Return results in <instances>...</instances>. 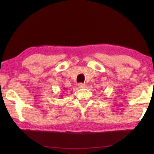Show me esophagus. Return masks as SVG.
<instances>
[{
  "label": "esophagus",
  "mask_w": 154,
  "mask_h": 154,
  "mask_svg": "<svg viewBox=\"0 0 154 154\" xmlns=\"http://www.w3.org/2000/svg\"><path fill=\"white\" fill-rule=\"evenodd\" d=\"M78 87H79V88H84L86 87V85L83 84V83H78Z\"/></svg>",
  "instance_id": "34e87169"
}]
</instances>
